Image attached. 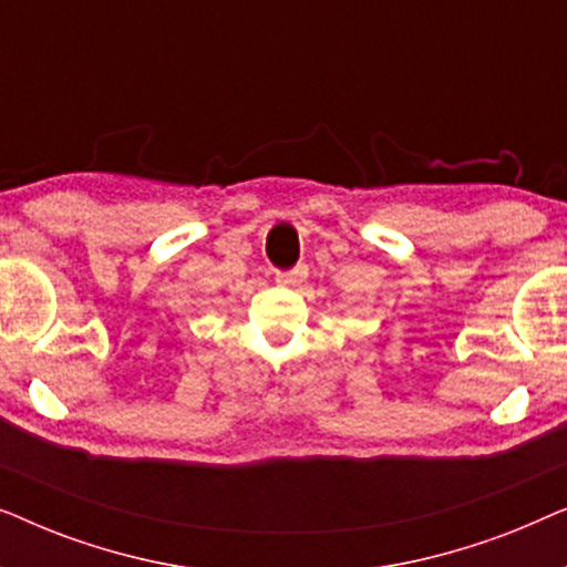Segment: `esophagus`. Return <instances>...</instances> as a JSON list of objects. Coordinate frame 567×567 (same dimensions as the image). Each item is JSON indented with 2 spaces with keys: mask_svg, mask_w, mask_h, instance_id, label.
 <instances>
[{
  "mask_svg": "<svg viewBox=\"0 0 567 567\" xmlns=\"http://www.w3.org/2000/svg\"><path fill=\"white\" fill-rule=\"evenodd\" d=\"M307 278V268L305 266H297L293 270H281V274H276V284L281 286H299L301 281Z\"/></svg>",
  "mask_w": 567,
  "mask_h": 567,
  "instance_id": "obj_1",
  "label": "esophagus"
}]
</instances>
